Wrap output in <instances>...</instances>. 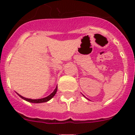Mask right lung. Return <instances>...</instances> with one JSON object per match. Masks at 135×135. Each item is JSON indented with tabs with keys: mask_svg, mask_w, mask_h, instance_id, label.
Returning <instances> with one entry per match:
<instances>
[{
	"mask_svg": "<svg viewBox=\"0 0 135 135\" xmlns=\"http://www.w3.org/2000/svg\"><path fill=\"white\" fill-rule=\"evenodd\" d=\"M57 86H56L55 89L53 90V92L51 94V95H49V96L46 97H45V98L38 99H27V98H26V97H22L21 95H20V94L17 93V95H18L21 99H23L26 100V101H28V102H30V103H45V102H47V101H49V100H51V99L53 98V97L55 96V95L56 93H57Z\"/></svg>",
	"mask_w": 135,
	"mask_h": 135,
	"instance_id": "obj_1",
	"label": "right lung"
}]
</instances>
